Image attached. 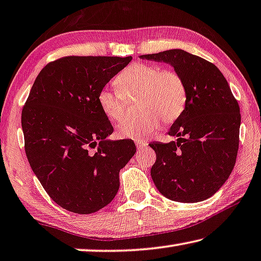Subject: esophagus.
<instances>
[{
    "label": "esophagus",
    "mask_w": 261,
    "mask_h": 261,
    "mask_svg": "<svg viewBox=\"0 0 261 261\" xmlns=\"http://www.w3.org/2000/svg\"><path fill=\"white\" fill-rule=\"evenodd\" d=\"M148 144V142L146 141V140H136L135 141V146H136V148H138V149L140 150V149H143L144 147H146Z\"/></svg>",
    "instance_id": "esophagus-1"
}]
</instances>
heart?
<instances>
[{
    "instance_id": "1",
    "label": "heart",
    "mask_w": 261,
    "mask_h": 261,
    "mask_svg": "<svg viewBox=\"0 0 261 261\" xmlns=\"http://www.w3.org/2000/svg\"><path fill=\"white\" fill-rule=\"evenodd\" d=\"M119 92L103 87L97 101L100 111L111 121H119L125 111V99L136 95V118L122 120L117 127L121 139L140 140L155 133L163 120L172 123L187 105L186 80L179 72L163 70L154 64L136 63L126 67L114 79Z\"/></svg>"
}]
</instances>
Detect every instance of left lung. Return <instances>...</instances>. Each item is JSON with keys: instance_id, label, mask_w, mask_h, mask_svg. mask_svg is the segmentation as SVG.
Instances as JSON below:
<instances>
[{"instance_id": "left-lung-1", "label": "left lung", "mask_w": 261, "mask_h": 261, "mask_svg": "<svg viewBox=\"0 0 261 261\" xmlns=\"http://www.w3.org/2000/svg\"><path fill=\"white\" fill-rule=\"evenodd\" d=\"M171 64L186 80L183 113L168 134L177 140L149 146L156 153L151 178L167 198L196 203L211 197L225 183L239 147L240 110L237 99L215 64L181 49L143 55Z\"/></svg>"}]
</instances>
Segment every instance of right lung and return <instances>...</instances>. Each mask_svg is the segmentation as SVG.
<instances>
[{
	"instance_id": "1",
	"label": "right lung",
	"mask_w": 261,
	"mask_h": 261,
	"mask_svg": "<svg viewBox=\"0 0 261 261\" xmlns=\"http://www.w3.org/2000/svg\"><path fill=\"white\" fill-rule=\"evenodd\" d=\"M132 57L66 56L43 67L22 110L24 149L55 203L89 215L119 190V171L135 154L130 140L110 141L113 126L97 95Z\"/></svg>"
}]
</instances>
